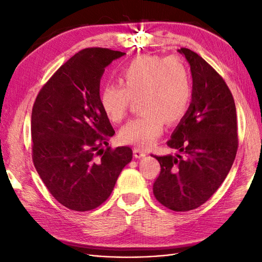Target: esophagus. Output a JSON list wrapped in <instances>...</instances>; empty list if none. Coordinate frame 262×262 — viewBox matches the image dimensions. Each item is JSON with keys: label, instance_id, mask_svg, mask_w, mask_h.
Segmentation results:
<instances>
[{"label": "esophagus", "instance_id": "esophagus-1", "mask_svg": "<svg viewBox=\"0 0 262 262\" xmlns=\"http://www.w3.org/2000/svg\"><path fill=\"white\" fill-rule=\"evenodd\" d=\"M147 155L146 151H144L143 149H139V148H135L133 149V156H135V158H142V157H144Z\"/></svg>", "mask_w": 262, "mask_h": 262}]
</instances>
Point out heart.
Listing matches in <instances>:
<instances>
[{
	"instance_id": "heart-1",
	"label": "heart",
	"mask_w": 262,
	"mask_h": 262,
	"mask_svg": "<svg viewBox=\"0 0 262 262\" xmlns=\"http://www.w3.org/2000/svg\"><path fill=\"white\" fill-rule=\"evenodd\" d=\"M121 84L103 87L100 104L108 121L118 123L125 118L133 101L139 100L141 114L122 127L121 142L146 148L158 138L165 122L177 123L189 107L191 78L179 56L143 55L122 68Z\"/></svg>"
}]
</instances>
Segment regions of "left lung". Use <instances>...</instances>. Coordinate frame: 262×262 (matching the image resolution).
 <instances>
[{
	"label": "left lung",
	"mask_w": 262,
	"mask_h": 262,
	"mask_svg": "<svg viewBox=\"0 0 262 262\" xmlns=\"http://www.w3.org/2000/svg\"><path fill=\"white\" fill-rule=\"evenodd\" d=\"M190 65V105L167 146L176 156H155L160 173L154 183L156 200L176 212L200 207L219 189L235 159L236 111L222 76L193 50L180 48Z\"/></svg>",
	"instance_id": "8db88e82"
}]
</instances>
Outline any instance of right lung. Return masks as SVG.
Wrapping results in <instances>:
<instances>
[{"label":"right lung","mask_w":262,"mask_h":262,"mask_svg":"<svg viewBox=\"0 0 262 262\" xmlns=\"http://www.w3.org/2000/svg\"><path fill=\"white\" fill-rule=\"evenodd\" d=\"M123 55L107 48L78 51L57 69L33 104V165L50 194L72 211L103 204L132 159L130 147L102 148L115 131L101 108V77Z\"/></svg>","instance_id":"1"}]
</instances>
